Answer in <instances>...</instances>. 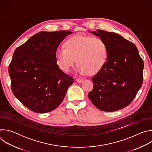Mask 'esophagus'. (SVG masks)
Masks as SVG:
<instances>
[{
	"label": "esophagus",
	"mask_w": 152,
	"mask_h": 152,
	"mask_svg": "<svg viewBox=\"0 0 152 152\" xmlns=\"http://www.w3.org/2000/svg\"><path fill=\"white\" fill-rule=\"evenodd\" d=\"M76 81L77 83H81V82L83 81V79L77 77V78H76Z\"/></svg>",
	"instance_id": "obj_1"
}]
</instances>
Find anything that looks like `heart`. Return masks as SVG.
<instances>
[{
  "label": "heart",
  "instance_id": "b5f03b06",
  "mask_svg": "<svg viewBox=\"0 0 152 152\" xmlns=\"http://www.w3.org/2000/svg\"><path fill=\"white\" fill-rule=\"evenodd\" d=\"M107 53L106 45L102 39L77 34L67 40L66 46L57 48L55 58L58 66L64 72H69L77 59L78 73L94 75L103 67Z\"/></svg>",
  "mask_w": 152,
  "mask_h": 152
}]
</instances>
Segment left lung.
Segmentation results:
<instances>
[{"label":"left lung","instance_id":"1","mask_svg":"<svg viewBox=\"0 0 152 152\" xmlns=\"http://www.w3.org/2000/svg\"><path fill=\"white\" fill-rule=\"evenodd\" d=\"M106 44L107 59L92 77L88 97L99 110L115 111L128 106L141 88L144 62L134 43L121 35L103 30L90 32Z\"/></svg>","mask_w":152,"mask_h":152}]
</instances>
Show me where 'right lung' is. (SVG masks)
I'll list each match as a JSON object with an SVG mask.
<instances>
[{
  "label": "right lung",
  "mask_w": 152,
  "mask_h": 152,
  "mask_svg": "<svg viewBox=\"0 0 152 152\" xmlns=\"http://www.w3.org/2000/svg\"><path fill=\"white\" fill-rule=\"evenodd\" d=\"M69 31L40 32L17 48L9 66L11 89L30 110L46 113L63 100L73 78L58 66L55 51Z\"/></svg>",
  "instance_id": "right-lung-1"
}]
</instances>
